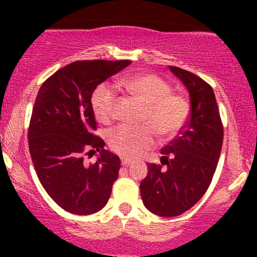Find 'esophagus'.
I'll list each match as a JSON object with an SVG mask.
<instances>
[{"label": "esophagus", "mask_w": 257, "mask_h": 257, "mask_svg": "<svg viewBox=\"0 0 257 257\" xmlns=\"http://www.w3.org/2000/svg\"><path fill=\"white\" fill-rule=\"evenodd\" d=\"M132 164V162L129 161V159H125V158H122V166L124 167H129Z\"/></svg>", "instance_id": "obj_1"}]
</instances>
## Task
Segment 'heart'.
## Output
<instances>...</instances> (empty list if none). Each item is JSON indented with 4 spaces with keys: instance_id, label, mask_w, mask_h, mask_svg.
<instances>
[{
    "instance_id": "b5f03b06",
    "label": "heart",
    "mask_w": 257,
    "mask_h": 257,
    "mask_svg": "<svg viewBox=\"0 0 257 257\" xmlns=\"http://www.w3.org/2000/svg\"><path fill=\"white\" fill-rule=\"evenodd\" d=\"M120 85L143 100L146 106L143 123L139 126L120 125L110 132L107 143L120 157L134 159L156 144L157 133L172 139L184 128L190 116V104L181 94L173 93L166 79L153 73H138L123 78ZM117 95L108 85H99L91 95V107L101 123L108 124L116 116Z\"/></svg>"
}]
</instances>
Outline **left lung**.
<instances>
[{
	"label": "left lung",
	"mask_w": 257,
	"mask_h": 257,
	"mask_svg": "<svg viewBox=\"0 0 257 257\" xmlns=\"http://www.w3.org/2000/svg\"><path fill=\"white\" fill-rule=\"evenodd\" d=\"M169 69L190 94V119L179 137L162 149L161 163L167 168L147 164L149 173L140 182L144 205L163 217L184 214L202 198L213 180L223 140L213 88L192 72Z\"/></svg>",
	"instance_id": "obj_1"
}]
</instances>
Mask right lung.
Masks as SVG:
<instances>
[{
  "instance_id": "1",
  "label": "right lung",
  "mask_w": 257,
  "mask_h": 257,
  "mask_svg": "<svg viewBox=\"0 0 257 257\" xmlns=\"http://www.w3.org/2000/svg\"><path fill=\"white\" fill-rule=\"evenodd\" d=\"M131 60L75 61L41 85L29 126L32 163L46 192L71 214L98 213L111 196L120 159L104 149L96 131L91 95L100 83L131 65ZM99 152L93 165L84 154Z\"/></svg>"
}]
</instances>
